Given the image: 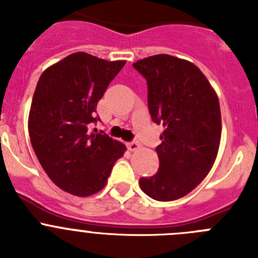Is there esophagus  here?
<instances>
[{"instance_id":"1","label":"esophagus","mask_w":258,"mask_h":258,"mask_svg":"<svg viewBox=\"0 0 258 258\" xmlns=\"http://www.w3.org/2000/svg\"><path fill=\"white\" fill-rule=\"evenodd\" d=\"M140 147H141V145L138 142H129V143H127V149H129V151H132V152L137 151V150L140 149Z\"/></svg>"}]
</instances>
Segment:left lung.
Wrapping results in <instances>:
<instances>
[{
    "instance_id": "obj_1",
    "label": "left lung",
    "mask_w": 258,
    "mask_h": 258,
    "mask_svg": "<svg viewBox=\"0 0 258 258\" xmlns=\"http://www.w3.org/2000/svg\"><path fill=\"white\" fill-rule=\"evenodd\" d=\"M149 88L152 121L161 124V143L156 147L159 169L142 177L140 187L159 202L187 195L208 175L221 141L218 97L197 66L168 54L133 63Z\"/></svg>"
}]
</instances>
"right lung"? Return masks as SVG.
<instances>
[{"mask_svg": "<svg viewBox=\"0 0 258 258\" xmlns=\"http://www.w3.org/2000/svg\"><path fill=\"white\" fill-rule=\"evenodd\" d=\"M125 60L108 61L74 52L42 72L28 116L32 147L49 178L76 197L106 186L112 166L126 151L107 134L89 132L95 109Z\"/></svg>", "mask_w": 258, "mask_h": 258, "instance_id": "add662e5", "label": "right lung"}]
</instances>
